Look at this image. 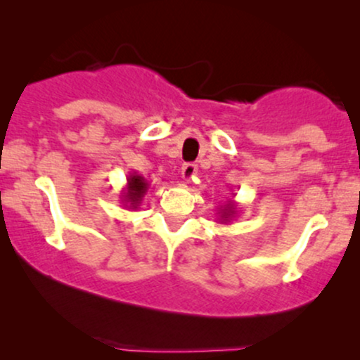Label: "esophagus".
Segmentation results:
<instances>
[{
	"mask_svg": "<svg viewBox=\"0 0 360 360\" xmlns=\"http://www.w3.org/2000/svg\"><path fill=\"white\" fill-rule=\"evenodd\" d=\"M196 172H198V167H196V164H184L183 167H181V176H183V179L184 181H191L194 176H196Z\"/></svg>",
	"mask_w": 360,
	"mask_h": 360,
	"instance_id": "34e87169",
	"label": "esophagus"
}]
</instances>
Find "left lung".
Here are the masks:
<instances>
[{
  "label": "left lung",
  "instance_id": "1",
  "mask_svg": "<svg viewBox=\"0 0 360 360\" xmlns=\"http://www.w3.org/2000/svg\"><path fill=\"white\" fill-rule=\"evenodd\" d=\"M235 217H237V203L233 200L226 201V203H223L221 208H218V223L229 225Z\"/></svg>",
  "mask_w": 360,
  "mask_h": 360
}]
</instances>
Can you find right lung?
I'll return each instance as SVG.
<instances>
[{"mask_svg": "<svg viewBox=\"0 0 360 360\" xmlns=\"http://www.w3.org/2000/svg\"><path fill=\"white\" fill-rule=\"evenodd\" d=\"M148 184L147 179L143 176L137 174V172H134V174H130L127 177V186L122 189V194H120V201H122L123 206L128 210H137L140 203H142L143 196L147 194V189H148Z\"/></svg>", "mask_w": 360, "mask_h": 360, "instance_id": "1", "label": "right lung"}]
</instances>
